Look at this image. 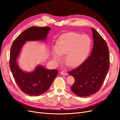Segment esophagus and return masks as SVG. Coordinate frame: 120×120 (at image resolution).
I'll return each mask as SVG.
<instances>
[{"label":"esophagus","mask_w":120,"mask_h":120,"mask_svg":"<svg viewBox=\"0 0 120 120\" xmlns=\"http://www.w3.org/2000/svg\"><path fill=\"white\" fill-rule=\"evenodd\" d=\"M62 75H64V76H66V75H68V73L65 71H62L60 73Z\"/></svg>","instance_id":"obj_1"}]
</instances>
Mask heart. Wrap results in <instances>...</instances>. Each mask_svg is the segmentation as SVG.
Here are the masks:
<instances>
[{
	"instance_id": "heart-1",
	"label": "heart",
	"mask_w": 120,
	"mask_h": 120,
	"mask_svg": "<svg viewBox=\"0 0 120 120\" xmlns=\"http://www.w3.org/2000/svg\"><path fill=\"white\" fill-rule=\"evenodd\" d=\"M91 45L90 37L75 33H69L61 36L57 41L52 56L55 62L65 56V63L70 67L79 65L86 58Z\"/></svg>"
}]
</instances>
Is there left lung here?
<instances>
[{"label":"left lung","mask_w":120,"mask_h":120,"mask_svg":"<svg viewBox=\"0 0 120 120\" xmlns=\"http://www.w3.org/2000/svg\"><path fill=\"white\" fill-rule=\"evenodd\" d=\"M93 47L90 56L68 74L74 78L72 92L80 97L96 93L102 86L109 68V53L107 44L93 28Z\"/></svg>","instance_id":"obj_1"}]
</instances>
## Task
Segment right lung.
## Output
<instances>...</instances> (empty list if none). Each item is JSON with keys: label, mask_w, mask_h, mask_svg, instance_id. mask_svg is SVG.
Instances as JSON below:
<instances>
[{"label": "right lung", "mask_w": 120, "mask_h": 120, "mask_svg": "<svg viewBox=\"0 0 120 120\" xmlns=\"http://www.w3.org/2000/svg\"><path fill=\"white\" fill-rule=\"evenodd\" d=\"M50 28L49 27H31L19 35L11 48L10 67L15 81L20 89L30 96H38L46 92L57 76V70H48L37 66L34 71L26 72L18 67L17 59L20 50L29 41H44Z\"/></svg>", "instance_id": "right-lung-1"}]
</instances>
